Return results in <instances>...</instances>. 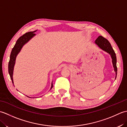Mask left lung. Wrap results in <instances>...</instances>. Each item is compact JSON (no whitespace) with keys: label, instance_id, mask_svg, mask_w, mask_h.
Masks as SVG:
<instances>
[{"label":"left lung","instance_id":"obj_1","mask_svg":"<svg viewBox=\"0 0 127 127\" xmlns=\"http://www.w3.org/2000/svg\"><path fill=\"white\" fill-rule=\"evenodd\" d=\"M95 44L98 46L103 50L105 52L109 53L111 56L112 58V63L113 67L114 68V71L116 73V77L115 79L117 76V68L116 66V63H117V59H116V56L114 50L111 46V44L109 42V41L106 39L104 38V37L102 36H99L98 38L96 39L95 41Z\"/></svg>","mask_w":127,"mask_h":127}]
</instances>
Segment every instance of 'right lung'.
<instances>
[{
  "label": "right lung",
  "mask_w": 127,
  "mask_h": 127,
  "mask_svg": "<svg viewBox=\"0 0 127 127\" xmlns=\"http://www.w3.org/2000/svg\"><path fill=\"white\" fill-rule=\"evenodd\" d=\"M37 30L33 32H29L23 35L22 36H21L20 38L17 40V41H16L14 47H13V48H12V50L11 51V55H10V61L9 62V65H8V70H9V73L10 75L11 80H12L13 85V68H14V66L16 62V57H17L19 52L21 51L23 46L26 44H27L29 40H30L32 38H33V37L36 34H34V33ZM52 87H53V84L52 82L50 90H51ZM27 96L29 97L28 96ZM29 98H31V97H29Z\"/></svg>",
  "instance_id": "right-lung-1"
}]
</instances>
